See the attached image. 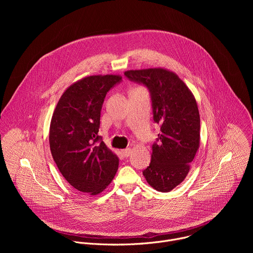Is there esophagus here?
<instances>
[{"label":"esophagus","instance_id":"obj_1","mask_svg":"<svg viewBox=\"0 0 253 253\" xmlns=\"http://www.w3.org/2000/svg\"><path fill=\"white\" fill-rule=\"evenodd\" d=\"M131 152H132V149H131V148H126V149H123V150H122V154L124 155V157L130 156Z\"/></svg>","mask_w":253,"mask_h":253}]
</instances>
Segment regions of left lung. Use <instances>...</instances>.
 I'll use <instances>...</instances> for the list:
<instances>
[{
  "label": "left lung",
  "instance_id": "obj_1",
  "mask_svg": "<svg viewBox=\"0 0 253 253\" xmlns=\"http://www.w3.org/2000/svg\"><path fill=\"white\" fill-rule=\"evenodd\" d=\"M125 76L145 85L154 121L160 124L152 145L151 162L143 171L155 190L169 192L183 182L200 144V116L196 99L174 72L164 68L128 70Z\"/></svg>",
  "mask_w": 253,
  "mask_h": 253
}]
</instances>
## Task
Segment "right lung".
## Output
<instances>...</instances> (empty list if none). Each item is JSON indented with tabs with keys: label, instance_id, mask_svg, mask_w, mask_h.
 Listing matches in <instances>:
<instances>
[{
	"label": "right lung",
	"instance_id": "right-lung-1",
	"mask_svg": "<svg viewBox=\"0 0 253 253\" xmlns=\"http://www.w3.org/2000/svg\"><path fill=\"white\" fill-rule=\"evenodd\" d=\"M120 75H93L70 85L54 110L50 149L64 178L81 193L97 195L113 180L118 156L98 136L102 105Z\"/></svg>",
	"mask_w": 253,
	"mask_h": 253
}]
</instances>
